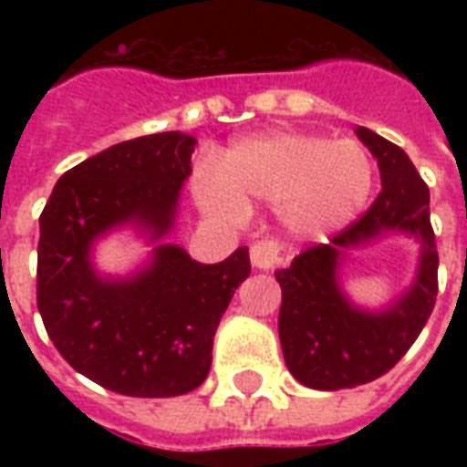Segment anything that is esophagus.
<instances>
[{
	"label": "esophagus",
	"mask_w": 467,
	"mask_h": 467,
	"mask_svg": "<svg viewBox=\"0 0 467 467\" xmlns=\"http://www.w3.org/2000/svg\"><path fill=\"white\" fill-rule=\"evenodd\" d=\"M249 259H252V266H254V269H274V264L278 262V244L274 240L254 242L252 249H249Z\"/></svg>",
	"instance_id": "34e87169"
}]
</instances>
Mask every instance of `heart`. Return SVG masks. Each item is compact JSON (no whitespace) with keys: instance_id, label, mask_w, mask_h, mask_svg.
Returning a JSON list of instances; mask_svg holds the SVG:
<instances>
[{"instance_id":"heart-1","label":"heart","mask_w":467,"mask_h":467,"mask_svg":"<svg viewBox=\"0 0 467 467\" xmlns=\"http://www.w3.org/2000/svg\"><path fill=\"white\" fill-rule=\"evenodd\" d=\"M376 167L354 140L310 133L254 135L227 150L220 169L201 164L193 193L220 223L249 218V201L276 203L284 230L300 240L339 233L366 208Z\"/></svg>"}]
</instances>
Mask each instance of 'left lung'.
<instances>
[{
	"label": "left lung",
	"mask_w": 467,
	"mask_h": 467,
	"mask_svg": "<svg viewBox=\"0 0 467 467\" xmlns=\"http://www.w3.org/2000/svg\"><path fill=\"white\" fill-rule=\"evenodd\" d=\"M380 169L383 191L366 215L315 244L276 271L284 300L278 337L293 378L312 390H341L370 383L407 354L427 325L439 291V254L429 223V189L395 142L368 128H356ZM388 234L420 242L413 285L378 311L356 306L340 285V264L351 248H362Z\"/></svg>",
	"instance_id": "obj_1"
}]
</instances>
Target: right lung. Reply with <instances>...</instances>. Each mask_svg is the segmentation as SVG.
Here are the masks:
<instances>
[{
  "mask_svg": "<svg viewBox=\"0 0 467 467\" xmlns=\"http://www.w3.org/2000/svg\"><path fill=\"white\" fill-rule=\"evenodd\" d=\"M193 135L169 130L113 145L57 179L40 213L38 312L62 358L94 383L130 398H176L203 383L213 337L237 285L247 247L201 264L167 242ZM133 229L150 256L126 277L93 264L99 241Z\"/></svg>",
  "mask_w": 467,
  "mask_h": 467,
  "instance_id": "1",
  "label": "right lung"
}]
</instances>
